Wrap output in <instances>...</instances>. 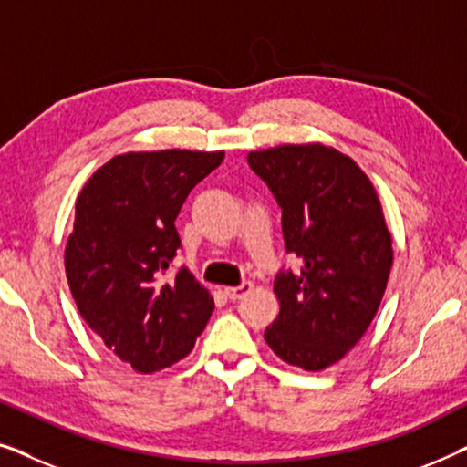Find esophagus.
Instances as JSON below:
<instances>
[{
  "instance_id": "obj_1",
  "label": "esophagus",
  "mask_w": 467,
  "mask_h": 467,
  "mask_svg": "<svg viewBox=\"0 0 467 467\" xmlns=\"http://www.w3.org/2000/svg\"><path fill=\"white\" fill-rule=\"evenodd\" d=\"M251 291H253V283H242L238 286H225V296L232 299V302L246 297Z\"/></svg>"
}]
</instances>
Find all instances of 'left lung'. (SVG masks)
Returning <instances> with one entry per match:
<instances>
[{"instance_id": "1", "label": "left lung", "mask_w": 467, "mask_h": 467, "mask_svg": "<svg viewBox=\"0 0 467 467\" xmlns=\"http://www.w3.org/2000/svg\"><path fill=\"white\" fill-rule=\"evenodd\" d=\"M248 165L283 210L286 253L299 272H278L280 315L265 342L308 372L334 366L379 312L393 265L391 234L374 184L353 159L325 144L248 152Z\"/></svg>"}]
</instances>
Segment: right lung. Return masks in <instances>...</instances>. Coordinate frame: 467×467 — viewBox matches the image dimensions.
I'll return each instance as SVG.
<instances>
[{"mask_svg": "<svg viewBox=\"0 0 467 467\" xmlns=\"http://www.w3.org/2000/svg\"><path fill=\"white\" fill-rule=\"evenodd\" d=\"M225 152H125L101 165L76 200L66 274L80 317L120 361L150 374L195 347L214 299L187 267L176 216Z\"/></svg>", "mask_w": 467, "mask_h": 467, "instance_id": "add662e5", "label": "right lung"}]
</instances>
